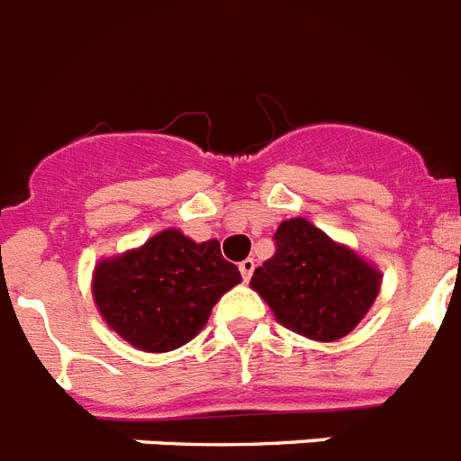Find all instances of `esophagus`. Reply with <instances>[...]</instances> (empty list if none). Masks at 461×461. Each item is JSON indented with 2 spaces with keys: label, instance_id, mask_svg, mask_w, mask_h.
<instances>
[{
  "label": "esophagus",
  "instance_id": "esophagus-1",
  "mask_svg": "<svg viewBox=\"0 0 461 461\" xmlns=\"http://www.w3.org/2000/svg\"><path fill=\"white\" fill-rule=\"evenodd\" d=\"M238 267H240V272H242V279H244V281H249L251 275H254L256 260H254V258H244Z\"/></svg>",
  "mask_w": 461,
  "mask_h": 461
}]
</instances>
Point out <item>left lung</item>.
Here are the masks:
<instances>
[{"label":"left lung","mask_w":461,"mask_h":461,"mask_svg":"<svg viewBox=\"0 0 461 461\" xmlns=\"http://www.w3.org/2000/svg\"><path fill=\"white\" fill-rule=\"evenodd\" d=\"M275 244L249 284L284 328L337 341L367 316L383 276L367 260L303 217L281 221Z\"/></svg>","instance_id":"left-lung-1"}]
</instances>
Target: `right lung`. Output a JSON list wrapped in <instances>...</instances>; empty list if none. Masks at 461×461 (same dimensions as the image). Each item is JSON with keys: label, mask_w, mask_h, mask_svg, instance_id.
I'll list each match as a JSON object with an SVG mask.
<instances>
[{"label": "right lung", "mask_w": 461, "mask_h": 461, "mask_svg": "<svg viewBox=\"0 0 461 461\" xmlns=\"http://www.w3.org/2000/svg\"><path fill=\"white\" fill-rule=\"evenodd\" d=\"M240 281L217 240L194 242L168 228L138 249L101 260L92 295L122 339L140 351L166 353L194 339L219 297Z\"/></svg>", "instance_id": "obj_1"}]
</instances>
